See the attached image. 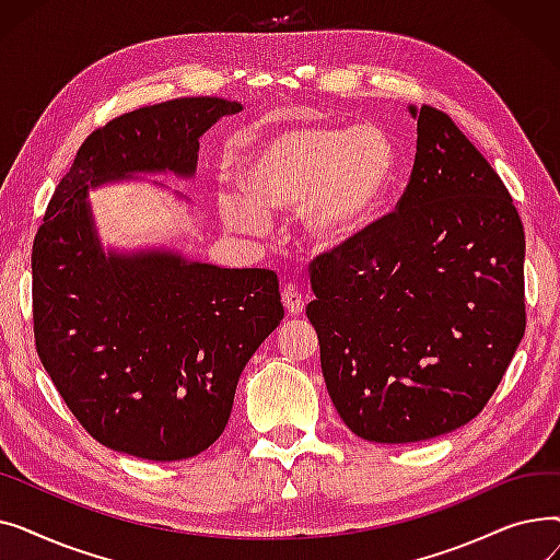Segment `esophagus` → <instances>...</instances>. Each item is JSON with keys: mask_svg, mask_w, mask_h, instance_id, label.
Here are the masks:
<instances>
[{"mask_svg": "<svg viewBox=\"0 0 560 560\" xmlns=\"http://www.w3.org/2000/svg\"><path fill=\"white\" fill-rule=\"evenodd\" d=\"M281 302H283L288 315H302L304 313V295L300 292V288H295L292 283L283 285Z\"/></svg>", "mask_w": 560, "mask_h": 560, "instance_id": "1", "label": "esophagus"}]
</instances>
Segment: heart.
Segmentation results:
<instances>
[{
  "instance_id": "1",
  "label": "heart",
  "mask_w": 560,
  "mask_h": 560,
  "mask_svg": "<svg viewBox=\"0 0 560 560\" xmlns=\"http://www.w3.org/2000/svg\"><path fill=\"white\" fill-rule=\"evenodd\" d=\"M397 174L393 138L370 125H288L265 136L238 167L241 192L220 197L229 229L260 235L275 211L302 206V231L319 249L349 243L372 222Z\"/></svg>"
}]
</instances>
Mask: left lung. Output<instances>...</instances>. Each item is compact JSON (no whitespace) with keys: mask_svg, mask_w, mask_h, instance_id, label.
I'll use <instances>...</instances> for the list:
<instances>
[{"mask_svg":"<svg viewBox=\"0 0 560 560\" xmlns=\"http://www.w3.org/2000/svg\"><path fill=\"white\" fill-rule=\"evenodd\" d=\"M413 174L397 211L311 268L306 315L342 422L404 445L475 420L524 336V229L452 117L408 106Z\"/></svg>","mask_w":560,"mask_h":560,"instance_id":"1","label":"left lung"}]
</instances>
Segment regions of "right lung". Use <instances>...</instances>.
<instances>
[{
    "label": "right lung",
    "instance_id": "add662e5",
    "mask_svg": "<svg viewBox=\"0 0 560 560\" xmlns=\"http://www.w3.org/2000/svg\"><path fill=\"white\" fill-rule=\"evenodd\" d=\"M241 110L186 97L117 117L81 144L38 229V357L74 418L113 452L182 460L209 450L247 361L283 319L272 270L218 268L174 245L104 247L93 215L91 190L106 184L192 179L201 136Z\"/></svg>",
    "mask_w": 560,
    "mask_h": 560
}]
</instances>
